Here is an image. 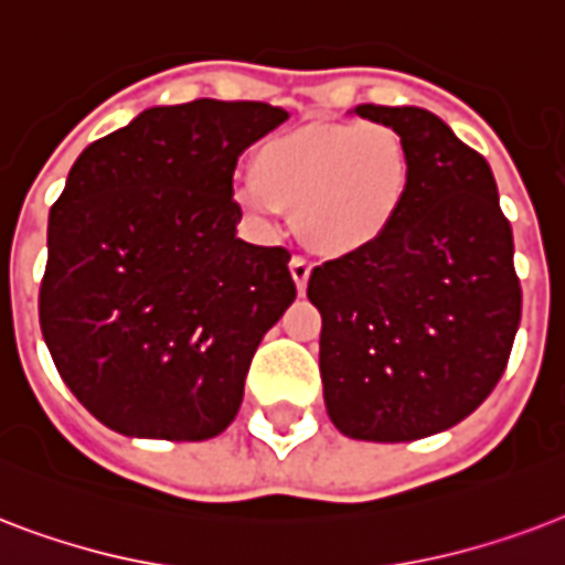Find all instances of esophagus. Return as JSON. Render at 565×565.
Listing matches in <instances>:
<instances>
[{"label": "esophagus", "mask_w": 565, "mask_h": 565, "mask_svg": "<svg viewBox=\"0 0 565 565\" xmlns=\"http://www.w3.org/2000/svg\"><path fill=\"white\" fill-rule=\"evenodd\" d=\"M288 268H291V279H295L297 291L303 295L306 282H309V274H312V265L306 259H300V256H295V259L288 262Z\"/></svg>", "instance_id": "34e87169"}]
</instances>
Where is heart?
Masks as SVG:
<instances>
[{
    "label": "heart",
    "mask_w": 565,
    "mask_h": 565,
    "mask_svg": "<svg viewBox=\"0 0 565 565\" xmlns=\"http://www.w3.org/2000/svg\"><path fill=\"white\" fill-rule=\"evenodd\" d=\"M413 152L386 124L323 120L270 135L250 152L235 200L253 217L295 212L300 242L351 259L386 242L413 194Z\"/></svg>",
    "instance_id": "b5f03b06"
}]
</instances>
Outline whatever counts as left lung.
<instances>
[{
    "label": "left lung",
    "instance_id": "1",
    "mask_svg": "<svg viewBox=\"0 0 565 565\" xmlns=\"http://www.w3.org/2000/svg\"><path fill=\"white\" fill-rule=\"evenodd\" d=\"M353 111L401 132L415 177L386 242L309 277L323 404L351 439L413 441L460 424L504 374L522 321L513 230L487 159L439 117L413 105Z\"/></svg>",
    "mask_w": 565,
    "mask_h": 565
}]
</instances>
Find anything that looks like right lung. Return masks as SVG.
I'll return each mask as SVG.
<instances>
[{
  "instance_id": "obj_1",
  "label": "right lung",
  "mask_w": 565,
  "mask_h": 565,
  "mask_svg": "<svg viewBox=\"0 0 565 565\" xmlns=\"http://www.w3.org/2000/svg\"><path fill=\"white\" fill-rule=\"evenodd\" d=\"M286 108H147L78 156L50 209L41 330L78 404L138 439L233 424L262 335L295 303L286 247L235 238L233 173Z\"/></svg>"
}]
</instances>
